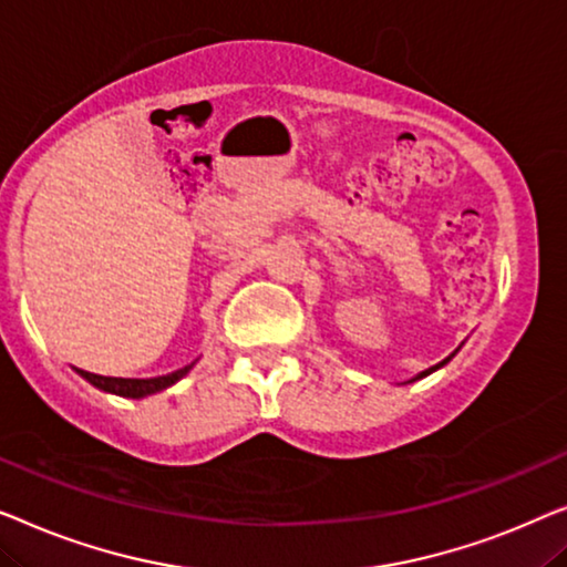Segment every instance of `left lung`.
<instances>
[{
	"mask_svg": "<svg viewBox=\"0 0 567 567\" xmlns=\"http://www.w3.org/2000/svg\"><path fill=\"white\" fill-rule=\"evenodd\" d=\"M452 357H454V354H450V357H446V360H442V362H440V364H434V367H429V370H424V372H421V374H416V378H413V380H421V378H426V374H432V372H434V370H440V367H444V364H446V362H450V360H452ZM413 380H411V382H413Z\"/></svg>",
	"mask_w": 567,
	"mask_h": 567,
	"instance_id": "left-lung-1",
	"label": "left lung"
}]
</instances>
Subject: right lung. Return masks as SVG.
Here are the masks:
<instances>
[{
    "mask_svg": "<svg viewBox=\"0 0 567 567\" xmlns=\"http://www.w3.org/2000/svg\"><path fill=\"white\" fill-rule=\"evenodd\" d=\"M193 364L182 367V370H177V372L162 374V378H146V380L105 378V374H94V372H86V370H79V374H82L84 380H90L94 388L105 390V393H115V395H123V398H146V395L158 393V390H166L169 385H174L177 380L185 378V374L193 370Z\"/></svg>",
    "mask_w": 567,
    "mask_h": 567,
    "instance_id": "1",
    "label": "right lung"
}]
</instances>
